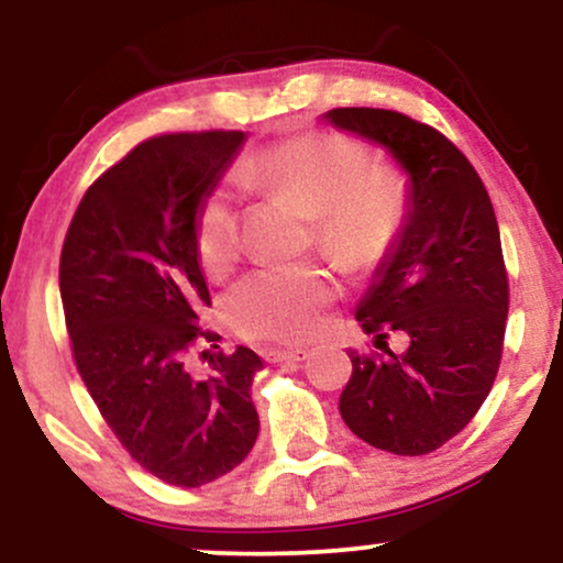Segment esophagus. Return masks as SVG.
<instances>
[{"instance_id":"34e87169","label":"esophagus","mask_w":563,"mask_h":563,"mask_svg":"<svg viewBox=\"0 0 563 563\" xmlns=\"http://www.w3.org/2000/svg\"><path fill=\"white\" fill-rule=\"evenodd\" d=\"M307 349H267V352H262V357L267 363H301V360H307Z\"/></svg>"}]
</instances>
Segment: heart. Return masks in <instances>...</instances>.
I'll return each instance as SVG.
<instances>
[{
    "label": "heart",
    "instance_id": "1",
    "mask_svg": "<svg viewBox=\"0 0 563 563\" xmlns=\"http://www.w3.org/2000/svg\"><path fill=\"white\" fill-rule=\"evenodd\" d=\"M235 179L294 198L312 214V243L344 273H367L394 254L412 214L405 174L371 164L365 145L339 132L277 140L241 161ZM243 245V206L222 183L196 214L198 260L224 273ZM335 283L314 264L267 267L245 275L224 299L232 331L264 344H303L325 325Z\"/></svg>",
    "mask_w": 563,
    "mask_h": 563
}]
</instances>
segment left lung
I'll return each instance as SVG.
<instances>
[{
    "label": "left lung",
    "mask_w": 563,
    "mask_h": 563,
    "mask_svg": "<svg viewBox=\"0 0 563 563\" xmlns=\"http://www.w3.org/2000/svg\"><path fill=\"white\" fill-rule=\"evenodd\" d=\"M331 124L389 147L410 174L402 241L360 303L378 352H349L341 418L373 448L426 455L476 416L503 357L508 273L487 187L442 132L386 108H333ZM405 332L399 358L385 339Z\"/></svg>",
    "instance_id": "8db88e82"
}]
</instances>
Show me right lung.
<instances>
[{
	"label": "right lung",
	"instance_id": "obj_1",
	"mask_svg": "<svg viewBox=\"0 0 563 563\" xmlns=\"http://www.w3.org/2000/svg\"><path fill=\"white\" fill-rule=\"evenodd\" d=\"M238 129L140 142L84 192L60 251V296L76 371L129 455L158 479L200 487L241 466L260 434L249 346L200 352L211 307L198 267L196 214L241 147Z\"/></svg>",
	"mask_w": 563,
	"mask_h": 563
}]
</instances>
